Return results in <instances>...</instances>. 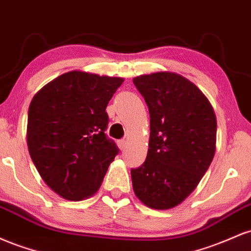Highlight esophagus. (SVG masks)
Masks as SVG:
<instances>
[{
    "label": "esophagus",
    "mask_w": 251,
    "mask_h": 251,
    "mask_svg": "<svg viewBox=\"0 0 251 251\" xmlns=\"http://www.w3.org/2000/svg\"><path fill=\"white\" fill-rule=\"evenodd\" d=\"M118 146H119V149L122 150V151H124L126 148V140H124V139L119 140V142H118Z\"/></svg>",
    "instance_id": "obj_1"
}]
</instances>
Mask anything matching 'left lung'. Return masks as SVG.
<instances>
[{"label": "left lung", "instance_id": "1", "mask_svg": "<svg viewBox=\"0 0 251 251\" xmlns=\"http://www.w3.org/2000/svg\"><path fill=\"white\" fill-rule=\"evenodd\" d=\"M150 112L148 157L131 170L133 191L144 205L175 208L197 188L216 151L217 120L205 94L174 72L135 76Z\"/></svg>", "mask_w": 251, "mask_h": 251}]
</instances>
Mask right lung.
I'll list each match as a JSON object with an SVG mask.
<instances>
[{
  "label": "right lung",
  "mask_w": 251,
  "mask_h": 251,
  "mask_svg": "<svg viewBox=\"0 0 251 251\" xmlns=\"http://www.w3.org/2000/svg\"><path fill=\"white\" fill-rule=\"evenodd\" d=\"M123 82L124 77L71 71L31 99L28 151L43 181L63 200H86L100 189L118 153L105 135L106 107Z\"/></svg>",
  "instance_id": "1"
}]
</instances>
